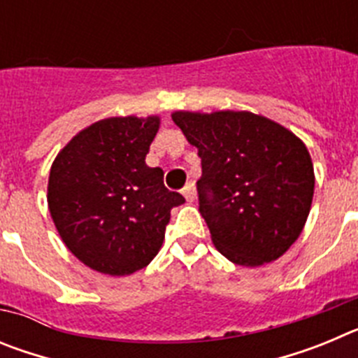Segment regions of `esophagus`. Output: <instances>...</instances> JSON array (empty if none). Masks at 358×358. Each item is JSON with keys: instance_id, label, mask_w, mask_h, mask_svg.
<instances>
[{"instance_id": "esophagus-1", "label": "esophagus", "mask_w": 358, "mask_h": 358, "mask_svg": "<svg viewBox=\"0 0 358 358\" xmlns=\"http://www.w3.org/2000/svg\"><path fill=\"white\" fill-rule=\"evenodd\" d=\"M182 195H185V199L188 202H194L195 197H197V192H195V185L194 182H188V185L182 188Z\"/></svg>"}]
</instances>
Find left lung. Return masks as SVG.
<instances>
[{"mask_svg": "<svg viewBox=\"0 0 358 358\" xmlns=\"http://www.w3.org/2000/svg\"><path fill=\"white\" fill-rule=\"evenodd\" d=\"M172 120L199 150V211L218 252L243 267L278 260L312 206L315 177L305 143L249 110H176Z\"/></svg>", "mask_w": 358, "mask_h": 358, "instance_id": "obj_1", "label": "left lung"}]
</instances>
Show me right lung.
Returning <instances> with one entry per match:
<instances>
[{"instance_id": "add662e5", "label": "right lung", "mask_w": 358, "mask_h": 358, "mask_svg": "<svg viewBox=\"0 0 358 358\" xmlns=\"http://www.w3.org/2000/svg\"><path fill=\"white\" fill-rule=\"evenodd\" d=\"M159 116H116L73 136L50 170L48 208L62 242L84 265L129 276L159 252L172 208L185 197L145 163Z\"/></svg>"}]
</instances>
